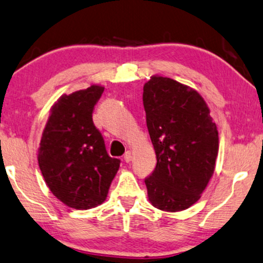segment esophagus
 <instances>
[{"mask_svg": "<svg viewBox=\"0 0 263 263\" xmlns=\"http://www.w3.org/2000/svg\"><path fill=\"white\" fill-rule=\"evenodd\" d=\"M123 158H124V162H127V163H129L132 161V152L130 151H127L124 153V156H123Z\"/></svg>", "mask_w": 263, "mask_h": 263, "instance_id": "esophagus-1", "label": "esophagus"}]
</instances>
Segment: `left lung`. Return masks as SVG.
Here are the masks:
<instances>
[{"instance_id":"obj_1","label":"left lung","mask_w":263,"mask_h":263,"mask_svg":"<svg viewBox=\"0 0 263 263\" xmlns=\"http://www.w3.org/2000/svg\"><path fill=\"white\" fill-rule=\"evenodd\" d=\"M142 101L157 157L145 179L149 203L169 213L189 209L209 183L219 153L209 107L193 88L158 74L145 83Z\"/></svg>"}]
</instances>
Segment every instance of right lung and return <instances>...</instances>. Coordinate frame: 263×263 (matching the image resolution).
Masks as SVG:
<instances>
[{
    "mask_svg": "<svg viewBox=\"0 0 263 263\" xmlns=\"http://www.w3.org/2000/svg\"><path fill=\"white\" fill-rule=\"evenodd\" d=\"M104 87L64 94L54 102L39 147V165L50 192L65 205L87 210L106 199L119 159L111 158L93 123Z\"/></svg>",
    "mask_w": 263,
    "mask_h": 263,
    "instance_id": "right-lung-1",
    "label": "right lung"
}]
</instances>
